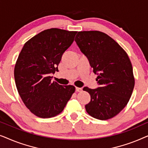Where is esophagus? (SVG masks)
<instances>
[{
  "mask_svg": "<svg viewBox=\"0 0 148 148\" xmlns=\"http://www.w3.org/2000/svg\"><path fill=\"white\" fill-rule=\"evenodd\" d=\"M82 90V88H75V91L76 92H81V91Z\"/></svg>",
  "mask_w": 148,
  "mask_h": 148,
  "instance_id": "obj_1",
  "label": "esophagus"
}]
</instances>
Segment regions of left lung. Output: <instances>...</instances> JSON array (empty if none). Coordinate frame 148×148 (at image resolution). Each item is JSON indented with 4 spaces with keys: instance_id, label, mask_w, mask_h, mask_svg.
<instances>
[{
    "instance_id": "left-lung-1",
    "label": "left lung",
    "mask_w": 148,
    "mask_h": 148,
    "mask_svg": "<svg viewBox=\"0 0 148 148\" xmlns=\"http://www.w3.org/2000/svg\"><path fill=\"white\" fill-rule=\"evenodd\" d=\"M75 41L98 76L99 87L83 89L91 96L85 106L87 112L100 120L112 118L126 106L134 88L130 59L120 45L103 32H79Z\"/></svg>"
}]
</instances>
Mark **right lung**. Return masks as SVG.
Instances as JSON below:
<instances>
[{
  "label": "right lung",
  "mask_w": 148,
  "mask_h": 148,
  "mask_svg": "<svg viewBox=\"0 0 148 148\" xmlns=\"http://www.w3.org/2000/svg\"><path fill=\"white\" fill-rule=\"evenodd\" d=\"M77 32L52 28L40 32L24 44L14 76L24 104L40 118L60 114L75 92L73 86L52 82L62 54L74 41Z\"/></svg>",
  "instance_id": "right-lung-1"
}]
</instances>
